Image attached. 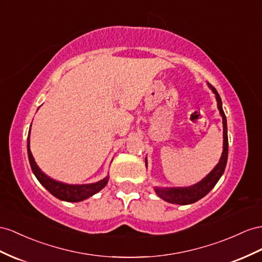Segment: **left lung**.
I'll return each instance as SVG.
<instances>
[{"label":"left lung","mask_w":262,"mask_h":262,"mask_svg":"<svg viewBox=\"0 0 262 262\" xmlns=\"http://www.w3.org/2000/svg\"><path fill=\"white\" fill-rule=\"evenodd\" d=\"M208 86L210 87L211 91L216 95L217 102H218V110L220 112V115L223 116V124H224V151L219 163L217 166L211 170L208 176L205 177L201 182L198 184L186 187V188H155L157 195L163 198L164 200L168 201L170 204H178V205H189L192 203H196L199 199L205 197L208 192H209L214 185L218 183L220 177L223 176L225 171L227 159H228V135H227V119L226 115L223 110V103H221V98L219 96L218 92L214 87L208 83ZM147 164V163H146Z\"/></svg>","instance_id":"8db88e82"}]
</instances>
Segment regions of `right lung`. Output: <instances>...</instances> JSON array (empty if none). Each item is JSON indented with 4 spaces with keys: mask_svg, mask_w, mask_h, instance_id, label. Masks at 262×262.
<instances>
[{
    "mask_svg": "<svg viewBox=\"0 0 262 262\" xmlns=\"http://www.w3.org/2000/svg\"><path fill=\"white\" fill-rule=\"evenodd\" d=\"M28 155L32 171L34 172L35 177L41 183L46 189H48L53 196L56 198L70 201V203H77V201H82L86 198L93 196L94 193L102 190L108 182V177L100 180L95 184H89V185H69L61 182H56L50 177H48L45 173L38 168L34 158L32 156V152L30 149V132L28 137Z\"/></svg>",
    "mask_w": 262,
    "mask_h": 262,
    "instance_id": "add662e5",
    "label": "right lung"
}]
</instances>
